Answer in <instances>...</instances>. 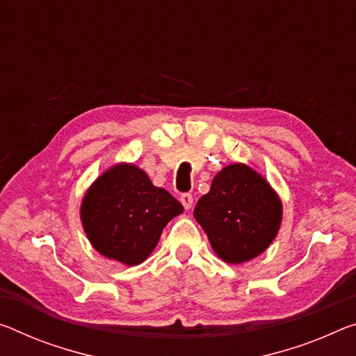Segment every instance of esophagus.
<instances>
[{
    "instance_id": "1",
    "label": "esophagus",
    "mask_w": 356,
    "mask_h": 356,
    "mask_svg": "<svg viewBox=\"0 0 356 356\" xmlns=\"http://www.w3.org/2000/svg\"><path fill=\"white\" fill-rule=\"evenodd\" d=\"M180 202H182L185 211H190V209L193 207V196H191L190 193H184L182 196H180Z\"/></svg>"
}]
</instances>
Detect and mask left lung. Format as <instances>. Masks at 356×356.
I'll list each match as a JSON object with an SVG mask.
<instances>
[{
    "label": "left lung",
    "mask_w": 356,
    "mask_h": 356,
    "mask_svg": "<svg viewBox=\"0 0 356 356\" xmlns=\"http://www.w3.org/2000/svg\"><path fill=\"white\" fill-rule=\"evenodd\" d=\"M282 212V201L268 180L249 165L233 163L216 174L193 216L217 257L242 264L273 244Z\"/></svg>",
    "instance_id": "1"
}]
</instances>
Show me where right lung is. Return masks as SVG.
<instances>
[{
	"label": "right lung",
	"instance_id": "add662e5",
	"mask_svg": "<svg viewBox=\"0 0 356 356\" xmlns=\"http://www.w3.org/2000/svg\"><path fill=\"white\" fill-rule=\"evenodd\" d=\"M182 212V204L165 188L155 187L143 169L117 163L86 191L81 222L95 250L136 266L154 252L169 220Z\"/></svg>",
	"mask_w": 356,
	"mask_h": 356
}]
</instances>
